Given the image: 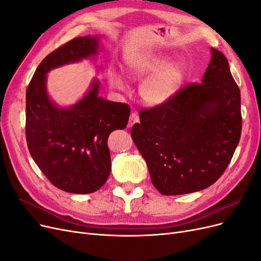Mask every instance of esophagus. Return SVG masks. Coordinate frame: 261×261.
Masks as SVG:
<instances>
[{"mask_svg": "<svg viewBox=\"0 0 261 261\" xmlns=\"http://www.w3.org/2000/svg\"><path fill=\"white\" fill-rule=\"evenodd\" d=\"M138 121H139V117H138L137 113H135V112L132 113L129 116V120H128V127H132V126L135 123H137Z\"/></svg>", "mask_w": 261, "mask_h": 261, "instance_id": "34e87169", "label": "esophagus"}]
</instances>
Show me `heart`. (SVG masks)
<instances>
[{"label": "heart", "instance_id": "b5f03b06", "mask_svg": "<svg viewBox=\"0 0 261 261\" xmlns=\"http://www.w3.org/2000/svg\"><path fill=\"white\" fill-rule=\"evenodd\" d=\"M128 73L135 80H146L140 85V97L150 106H161L175 96L185 80V69L170 65L161 55H138L128 62ZM109 82L117 89H125L121 75L109 73Z\"/></svg>", "mask_w": 261, "mask_h": 261}]
</instances>
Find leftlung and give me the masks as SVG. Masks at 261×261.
<instances>
[{
  "label": "left lung",
  "instance_id": "obj_1",
  "mask_svg": "<svg viewBox=\"0 0 261 261\" xmlns=\"http://www.w3.org/2000/svg\"><path fill=\"white\" fill-rule=\"evenodd\" d=\"M201 83L139 112L132 138L162 195L201 191L221 177L242 133L241 91L224 54L211 48Z\"/></svg>",
  "mask_w": 261,
  "mask_h": 261
}]
</instances>
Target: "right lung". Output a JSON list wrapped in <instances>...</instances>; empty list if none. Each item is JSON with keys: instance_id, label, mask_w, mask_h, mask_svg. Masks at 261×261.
<instances>
[{"instance_id": "1", "label": "right lung", "mask_w": 261, "mask_h": 261, "mask_svg": "<svg viewBox=\"0 0 261 261\" xmlns=\"http://www.w3.org/2000/svg\"><path fill=\"white\" fill-rule=\"evenodd\" d=\"M97 37H77L42 60L26 91V140L36 164L51 183L72 194H90L111 172L109 135L124 129L128 105L98 96L99 82L73 107L60 108L46 92V73L98 52Z\"/></svg>"}]
</instances>
